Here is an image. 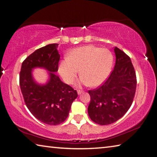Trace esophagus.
I'll return each instance as SVG.
<instances>
[{
    "label": "esophagus",
    "instance_id": "34e87169",
    "mask_svg": "<svg viewBox=\"0 0 157 157\" xmlns=\"http://www.w3.org/2000/svg\"><path fill=\"white\" fill-rule=\"evenodd\" d=\"M83 92H84V91H82V90H79V89H78V94H79H79H81L82 93H83Z\"/></svg>",
    "mask_w": 157,
    "mask_h": 157
}]
</instances>
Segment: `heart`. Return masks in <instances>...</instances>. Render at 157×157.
<instances>
[{"label":"heart","instance_id":"1","mask_svg":"<svg viewBox=\"0 0 157 157\" xmlns=\"http://www.w3.org/2000/svg\"><path fill=\"white\" fill-rule=\"evenodd\" d=\"M113 64V55L108 49L86 45L74 49L61 61L59 71L66 83L72 84L81 69V82L97 86L108 78Z\"/></svg>","mask_w":157,"mask_h":157}]
</instances>
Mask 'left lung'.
Masks as SVG:
<instances>
[{
  "label": "left lung",
  "mask_w": 157,
  "mask_h": 157,
  "mask_svg": "<svg viewBox=\"0 0 157 157\" xmlns=\"http://www.w3.org/2000/svg\"><path fill=\"white\" fill-rule=\"evenodd\" d=\"M114 68L105 82L89 90L91 101L88 114L100 125L114 123L126 114L132 105L137 79L135 69L127 54L115 47Z\"/></svg>",
  "instance_id": "left-lung-1"
}]
</instances>
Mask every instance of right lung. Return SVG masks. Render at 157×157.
Wrapping results in <instances>:
<instances>
[{
  "instance_id": "obj_1",
  "label": "right lung",
  "mask_w": 157,
  "mask_h": 157,
  "mask_svg": "<svg viewBox=\"0 0 157 157\" xmlns=\"http://www.w3.org/2000/svg\"><path fill=\"white\" fill-rule=\"evenodd\" d=\"M59 44H49L35 51L21 64L19 85L25 104L31 114L48 125H58L68 117L78 92L63 83L56 75L60 55ZM44 67L51 72L50 80L45 86L37 85L32 78V68Z\"/></svg>"
}]
</instances>
